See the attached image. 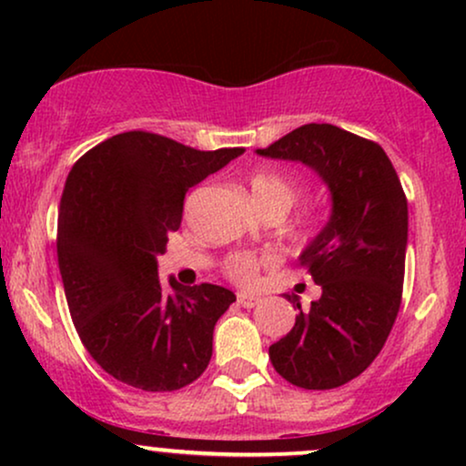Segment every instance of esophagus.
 <instances>
[{
  "instance_id": "esophagus-1",
  "label": "esophagus",
  "mask_w": 466,
  "mask_h": 466,
  "mask_svg": "<svg viewBox=\"0 0 466 466\" xmlns=\"http://www.w3.org/2000/svg\"><path fill=\"white\" fill-rule=\"evenodd\" d=\"M258 302L260 298L254 296V293H238V304L243 309H254Z\"/></svg>"
}]
</instances>
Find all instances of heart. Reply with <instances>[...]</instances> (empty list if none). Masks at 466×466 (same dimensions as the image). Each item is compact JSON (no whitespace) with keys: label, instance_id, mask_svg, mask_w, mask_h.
<instances>
[{"label":"heart","instance_id":"obj_1","mask_svg":"<svg viewBox=\"0 0 466 466\" xmlns=\"http://www.w3.org/2000/svg\"><path fill=\"white\" fill-rule=\"evenodd\" d=\"M251 195L254 201L258 203L260 210L265 215L269 212H289V208L293 206L300 195V188L289 175L278 173V170H258V173L251 175L249 179ZM260 260L254 254H237L228 260V276L237 282H251L258 271Z\"/></svg>","mask_w":466,"mask_h":466}]
</instances>
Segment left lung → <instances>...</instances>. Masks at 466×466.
I'll list each match as a JSON object with an SVG mask.
<instances>
[{
  "instance_id": "left-lung-1",
  "label": "left lung",
  "mask_w": 466,
  "mask_h": 466,
  "mask_svg": "<svg viewBox=\"0 0 466 466\" xmlns=\"http://www.w3.org/2000/svg\"><path fill=\"white\" fill-rule=\"evenodd\" d=\"M263 157L300 162L330 192V217L300 254L322 296L269 346L276 372L304 390H330L360 377L386 344L400 307L408 249V199L379 144L333 125H304Z\"/></svg>"
}]
</instances>
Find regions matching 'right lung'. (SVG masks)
I'll return each instance as SVG.
<instances>
[{
    "mask_svg": "<svg viewBox=\"0 0 466 466\" xmlns=\"http://www.w3.org/2000/svg\"><path fill=\"white\" fill-rule=\"evenodd\" d=\"M245 148L197 151L147 131L100 142L69 170L56 254L72 322L96 363L127 386L173 392L199 379L217 319L237 300L218 285L162 282L157 256L184 197Z\"/></svg>",
    "mask_w": 466,
    "mask_h": 466,
    "instance_id": "add662e5",
    "label": "right lung"
}]
</instances>
